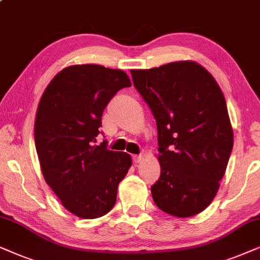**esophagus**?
<instances>
[{"label":"esophagus","instance_id":"34e87169","mask_svg":"<svg viewBox=\"0 0 260 260\" xmlns=\"http://www.w3.org/2000/svg\"><path fill=\"white\" fill-rule=\"evenodd\" d=\"M142 160V156L141 155H133V162L137 165V164H140Z\"/></svg>","mask_w":260,"mask_h":260}]
</instances>
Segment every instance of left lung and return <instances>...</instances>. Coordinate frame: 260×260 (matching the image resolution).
Masks as SVG:
<instances>
[{"label": "left lung", "mask_w": 260, "mask_h": 260, "mask_svg": "<svg viewBox=\"0 0 260 260\" xmlns=\"http://www.w3.org/2000/svg\"><path fill=\"white\" fill-rule=\"evenodd\" d=\"M131 74L158 127L161 173L151 187L153 200L174 217L198 214L217 194L233 147L224 94L193 61L132 69Z\"/></svg>", "instance_id": "left-lung-1"}]
</instances>
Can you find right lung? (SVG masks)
<instances>
[{"label":"right lung","instance_id":"right-lung-1","mask_svg":"<svg viewBox=\"0 0 260 260\" xmlns=\"http://www.w3.org/2000/svg\"><path fill=\"white\" fill-rule=\"evenodd\" d=\"M131 86L120 69L69 66L54 76L40 100L34 137L42 174L61 204L80 218L108 213L132 166L127 153L109 151L106 142L95 145L106 106Z\"/></svg>","mask_w":260,"mask_h":260}]
</instances>
